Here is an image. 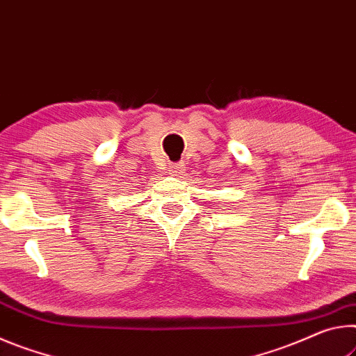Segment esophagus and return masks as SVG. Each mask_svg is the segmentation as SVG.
<instances>
[{
	"label": "esophagus",
	"instance_id": "34e87169",
	"mask_svg": "<svg viewBox=\"0 0 356 356\" xmlns=\"http://www.w3.org/2000/svg\"><path fill=\"white\" fill-rule=\"evenodd\" d=\"M184 164L183 162H178V164H173V165H170V172H172V175H175V177H177V175H183L184 173Z\"/></svg>",
	"mask_w": 356,
	"mask_h": 356
}]
</instances>
